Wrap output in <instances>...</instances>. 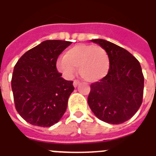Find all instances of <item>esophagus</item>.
Returning <instances> with one entry per match:
<instances>
[{"label":"esophagus","instance_id":"34e87169","mask_svg":"<svg viewBox=\"0 0 156 156\" xmlns=\"http://www.w3.org/2000/svg\"><path fill=\"white\" fill-rule=\"evenodd\" d=\"M73 84H74V87H77L78 86V85L80 84V82H79V81H78V80H74V83H73Z\"/></svg>","mask_w":156,"mask_h":156}]
</instances>
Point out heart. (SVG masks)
<instances>
[{
	"label": "heart",
	"instance_id": "1",
	"mask_svg": "<svg viewBox=\"0 0 156 156\" xmlns=\"http://www.w3.org/2000/svg\"><path fill=\"white\" fill-rule=\"evenodd\" d=\"M111 66L110 57L102 46L90 44L74 45L57 62L58 70L66 78H71L75 68L85 81L94 82L107 75Z\"/></svg>",
	"mask_w": 156,
	"mask_h": 156
}]
</instances>
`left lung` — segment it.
Instances as JSON below:
<instances>
[{
  "label": "left lung",
  "instance_id": "1",
  "mask_svg": "<svg viewBox=\"0 0 156 156\" xmlns=\"http://www.w3.org/2000/svg\"><path fill=\"white\" fill-rule=\"evenodd\" d=\"M104 48L111 61L110 70L90 85L88 104L103 122L120 124L130 119L143 102L144 78L139 61L127 50L103 39L91 40Z\"/></svg>",
  "mask_w": 156,
  "mask_h": 156
}]
</instances>
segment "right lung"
I'll return each mask as SVG.
<instances>
[{
	"mask_svg": "<svg viewBox=\"0 0 156 156\" xmlns=\"http://www.w3.org/2000/svg\"><path fill=\"white\" fill-rule=\"evenodd\" d=\"M70 41L47 40L28 50L14 66L11 86L15 107L26 122L49 127L67 108L73 81H66L56 67L61 53Z\"/></svg>",
	"mask_w": 156,
	"mask_h": 156,
	"instance_id": "add662e5",
	"label": "right lung"
}]
</instances>
